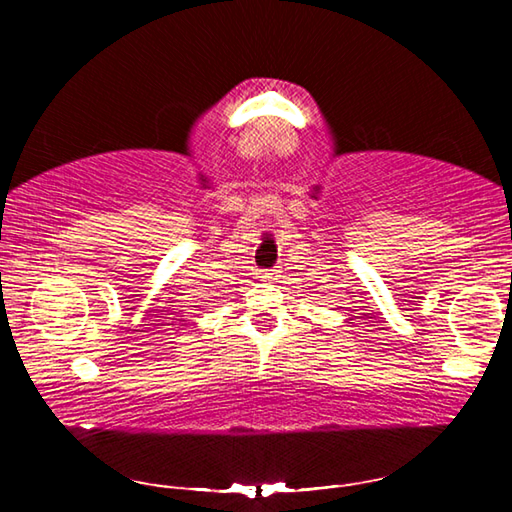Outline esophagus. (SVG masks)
I'll return each instance as SVG.
<instances>
[{"label":"esophagus","instance_id":"obj_1","mask_svg":"<svg viewBox=\"0 0 512 512\" xmlns=\"http://www.w3.org/2000/svg\"><path fill=\"white\" fill-rule=\"evenodd\" d=\"M262 277L264 280H273V277H277V268H273V271H264Z\"/></svg>","mask_w":512,"mask_h":512}]
</instances>
